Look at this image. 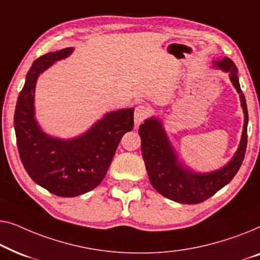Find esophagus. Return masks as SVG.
Returning a JSON list of instances; mask_svg holds the SVG:
<instances>
[{
  "mask_svg": "<svg viewBox=\"0 0 260 260\" xmlns=\"http://www.w3.org/2000/svg\"><path fill=\"white\" fill-rule=\"evenodd\" d=\"M149 115V109L145 105H139L135 107L134 111V123L135 126H139L145 121V119Z\"/></svg>",
  "mask_w": 260,
  "mask_h": 260,
  "instance_id": "1",
  "label": "esophagus"
}]
</instances>
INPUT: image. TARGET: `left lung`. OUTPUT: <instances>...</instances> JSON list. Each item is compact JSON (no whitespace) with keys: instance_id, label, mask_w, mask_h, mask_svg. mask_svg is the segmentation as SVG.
Returning <instances> with one entry per match:
<instances>
[{"instance_id":"8db88e82","label":"left lung","mask_w":260,"mask_h":260,"mask_svg":"<svg viewBox=\"0 0 260 260\" xmlns=\"http://www.w3.org/2000/svg\"><path fill=\"white\" fill-rule=\"evenodd\" d=\"M214 67L229 73L232 85L240 94V104L244 111V128L239 147L232 160L224 167L211 173H196L179 161L160 120L147 119L139 127L141 153L149 181L160 194L180 204L203 203L228 185L239 171L246 152L248 114L246 100L237 75L238 69L229 57L214 61Z\"/></svg>"}]
</instances>
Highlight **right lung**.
<instances>
[{
    "label": "right lung",
    "mask_w": 260,
    "mask_h": 260,
    "mask_svg": "<svg viewBox=\"0 0 260 260\" xmlns=\"http://www.w3.org/2000/svg\"><path fill=\"white\" fill-rule=\"evenodd\" d=\"M74 48L40 56L32 62L17 99L14 115L21 161L36 184L58 197H76L92 191L102 181L123 134L133 129L134 109H119L75 139L47 135L35 119L34 96L39 75L54 62L68 57Z\"/></svg>",
    "instance_id": "add662e5"
}]
</instances>
